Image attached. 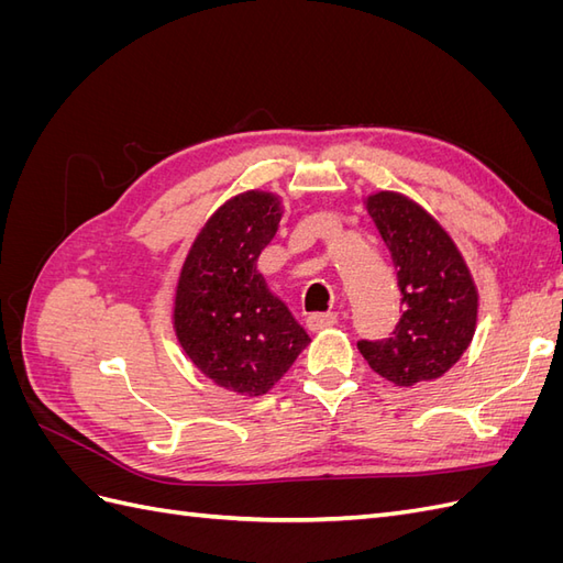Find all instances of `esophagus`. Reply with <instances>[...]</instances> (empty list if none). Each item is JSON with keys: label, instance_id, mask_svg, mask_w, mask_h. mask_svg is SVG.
Segmentation results:
<instances>
[{"label": "esophagus", "instance_id": "1", "mask_svg": "<svg viewBox=\"0 0 563 563\" xmlns=\"http://www.w3.org/2000/svg\"><path fill=\"white\" fill-rule=\"evenodd\" d=\"M338 323V314L335 312H317L308 317V329L310 331H323V329H331Z\"/></svg>", "mask_w": 563, "mask_h": 563}]
</instances>
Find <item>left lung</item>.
Listing matches in <instances>:
<instances>
[{
	"instance_id": "8db88e82",
	"label": "left lung",
	"mask_w": 563,
	"mask_h": 563,
	"mask_svg": "<svg viewBox=\"0 0 563 563\" xmlns=\"http://www.w3.org/2000/svg\"><path fill=\"white\" fill-rule=\"evenodd\" d=\"M397 269L404 314L383 340H360L368 366L399 387L437 380L465 354L479 294L451 234L420 203L380 190L364 199Z\"/></svg>"
}]
</instances>
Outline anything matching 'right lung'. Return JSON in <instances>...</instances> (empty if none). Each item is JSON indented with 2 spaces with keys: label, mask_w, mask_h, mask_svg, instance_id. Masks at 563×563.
Returning <instances> with one entry per match:
<instances>
[{
  "label": "right lung",
  "mask_w": 563,
  "mask_h": 563,
  "mask_svg": "<svg viewBox=\"0 0 563 563\" xmlns=\"http://www.w3.org/2000/svg\"><path fill=\"white\" fill-rule=\"evenodd\" d=\"M282 213L272 192L228 199L195 236L176 284L174 331L183 352L218 387L246 397L267 395L310 345L255 267Z\"/></svg>",
  "instance_id": "add662e5"
}]
</instances>
